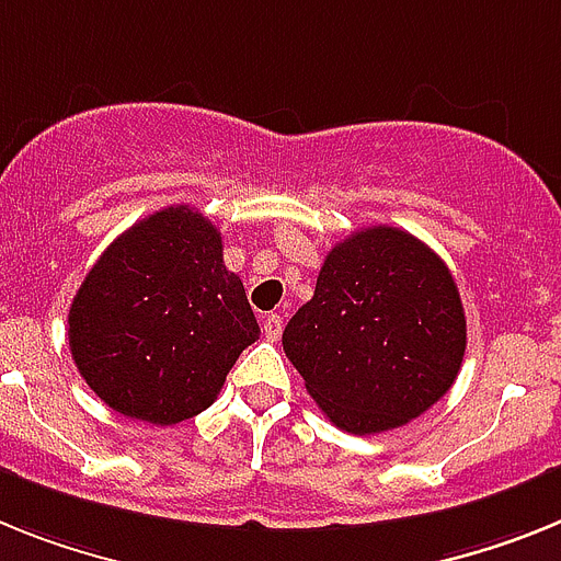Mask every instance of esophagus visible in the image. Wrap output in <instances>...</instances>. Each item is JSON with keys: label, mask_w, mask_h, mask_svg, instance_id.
<instances>
[{"label": "esophagus", "mask_w": 561, "mask_h": 561, "mask_svg": "<svg viewBox=\"0 0 561 561\" xmlns=\"http://www.w3.org/2000/svg\"><path fill=\"white\" fill-rule=\"evenodd\" d=\"M262 330H265L267 341L279 339V335H282V316H276V313L265 316V321H262Z\"/></svg>", "instance_id": "obj_1"}]
</instances>
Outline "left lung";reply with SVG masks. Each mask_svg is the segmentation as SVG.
Segmentation results:
<instances>
[{
	"instance_id": "obj_1",
	"label": "left lung",
	"mask_w": 561,
	"mask_h": 561,
	"mask_svg": "<svg viewBox=\"0 0 561 561\" xmlns=\"http://www.w3.org/2000/svg\"><path fill=\"white\" fill-rule=\"evenodd\" d=\"M282 347L310 398L350 435L389 432L440 401L460 373L466 313L446 262L392 226L328 253Z\"/></svg>"
}]
</instances>
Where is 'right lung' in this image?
Here are the masks:
<instances>
[{
  "instance_id": "1",
  "label": "right lung",
  "mask_w": 561,
  "mask_h": 561,
  "mask_svg": "<svg viewBox=\"0 0 561 561\" xmlns=\"http://www.w3.org/2000/svg\"><path fill=\"white\" fill-rule=\"evenodd\" d=\"M78 373L106 407L172 426L214 403L260 339L217 226L188 206L135 222L90 267L67 316Z\"/></svg>"
}]
</instances>
